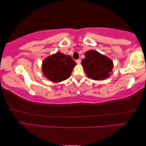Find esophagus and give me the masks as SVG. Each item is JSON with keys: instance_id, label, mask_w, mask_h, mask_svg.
<instances>
[{"instance_id": "1", "label": "esophagus", "mask_w": 146, "mask_h": 146, "mask_svg": "<svg viewBox=\"0 0 146 146\" xmlns=\"http://www.w3.org/2000/svg\"><path fill=\"white\" fill-rule=\"evenodd\" d=\"M76 63L77 64H80L81 63V59H78V60H76Z\"/></svg>"}]
</instances>
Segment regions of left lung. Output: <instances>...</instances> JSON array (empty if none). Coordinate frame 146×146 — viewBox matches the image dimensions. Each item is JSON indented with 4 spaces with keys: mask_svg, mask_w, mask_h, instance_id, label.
Here are the masks:
<instances>
[{
    "mask_svg": "<svg viewBox=\"0 0 146 146\" xmlns=\"http://www.w3.org/2000/svg\"><path fill=\"white\" fill-rule=\"evenodd\" d=\"M82 61L87 76L94 80H104L111 76L113 63L111 59L95 50L85 52Z\"/></svg>",
    "mask_w": 146,
    "mask_h": 146,
    "instance_id": "left-lung-1",
    "label": "left lung"
}]
</instances>
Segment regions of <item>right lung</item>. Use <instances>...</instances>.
Instances as JSON below:
<instances>
[{"label": "right lung", "mask_w": 146, "mask_h": 146, "mask_svg": "<svg viewBox=\"0 0 146 146\" xmlns=\"http://www.w3.org/2000/svg\"><path fill=\"white\" fill-rule=\"evenodd\" d=\"M76 64L72 57L58 52L44 59L42 70L47 79L57 83L68 78Z\"/></svg>", "instance_id": "1"}]
</instances>
